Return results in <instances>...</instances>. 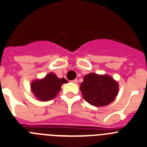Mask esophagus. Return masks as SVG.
I'll return each instance as SVG.
<instances>
[{
    "mask_svg": "<svg viewBox=\"0 0 147 147\" xmlns=\"http://www.w3.org/2000/svg\"><path fill=\"white\" fill-rule=\"evenodd\" d=\"M72 83H75V84H77V83H78V79H75V80H72Z\"/></svg>",
    "mask_w": 147,
    "mask_h": 147,
    "instance_id": "esophagus-1",
    "label": "esophagus"
}]
</instances>
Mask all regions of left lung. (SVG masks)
Wrapping results in <instances>:
<instances>
[{
	"instance_id": "1",
	"label": "left lung",
	"mask_w": 147,
	"mask_h": 147,
	"mask_svg": "<svg viewBox=\"0 0 147 147\" xmlns=\"http://www.w3.org/2000/svg\"><path fill=\"white\" fill-rule=\"evenodd\" d=\"M118 83L111 76L89 73L85 75L80 84L84 99L94 107L109 105L118 94Z\"/></svg>"
}]
</instances>
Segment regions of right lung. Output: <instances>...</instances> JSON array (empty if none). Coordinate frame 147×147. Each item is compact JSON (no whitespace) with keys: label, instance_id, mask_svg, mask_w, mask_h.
<instances>
[{"label":"right lung","instance_id":"right-lung-1","mask_svg":"<svg viewBox=\"0 0 147 147\" xmlns=\"http://www.w3.org/2000/svg\"><path fill=\"white\" fill-rule=\"evenodd\" d=\"M67 83L64 78H57L55 74H48L40 80H35L31 83V90L38 100L47 101L57 96L61 90V85Z\"/></svg>","mask_w":147,"mask_h":147}]
</instances>
